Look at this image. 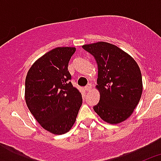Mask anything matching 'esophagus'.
<instances>
[{"instance_id":"obj_1","label":"esophagus","mask_w":161,"mask_h":161,"mask_svg":"<svg viewBox=\"0 0 161 161\" xmlns=\"http://www.w3.org/2000/svg\"><path fill=\"white\" fill-rule=\"evenodd\" d=\"M91 88H92V85H91L90 83H89L87 85H86V86H85V89L86 91H89L91 89Z\"/></svg>"}]
</instances>
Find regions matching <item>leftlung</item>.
<instances>
[{
  "instance_id": "obj_1",
  "label": "left lung",
  "mask_w": 161,
  "mask_h": 161,
  "mask_svg": "<svg viewBox=\"0 0 161 161\" xmlns=\"http://www.w3.org/2000/svg\"><path fill=\"white\" fill-rule=\"evenodd\" d=\"M84 50L93 55L98 68L100 101L93 106L102 119L110 124L126 120L141 97L143 84L135 59L123 50L105 42L87 44Z\"/></svg>"
}]
</instances>
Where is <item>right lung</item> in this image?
I'll use <instances>...</instances> for the list:
<instances>
[{"instance_id": "1", "label": "right lung", "mask_w": 161, "mask_h": 161, "mask_svg": "<svg viewBox=\"0 0 161 161\" xmlns=\"http://www.w3.org/2000/svg\"><path fill=\"white\" fill-rule=\"evenodd\" d=\"M75 47H56L43 55L30 68L25 83V102L45 130L64 134L73 126L82 96L73 87L68 70Z\"/></svg>"}]
</instances>
